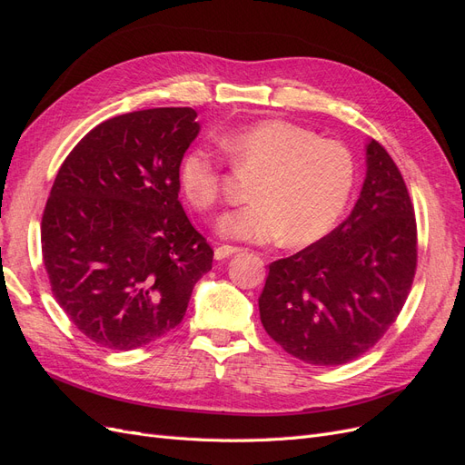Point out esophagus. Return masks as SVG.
<instances>
[{
    "mask_svg": "<svg viewBox=\"0 0 465 465\" xmlns=\"http://www.w3.org/2000/svg\"><path fill=\"white\" fill-rule=\"evenodd\" d=\"M238 252H242V248L223 244V246L215 248V258H217V260H224V258H229V256H232V254H238Z\"/></svg>",
    "mask_w": 465,
    "mask_h": 465,
    "instance_id": "esophagus-1",
    "label": "esophagus"
}]
</instances>
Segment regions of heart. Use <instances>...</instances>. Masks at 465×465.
Wrapping results in <instances>:
<instances>
[{"instance_id": "heart-1", "label": "heart", "mask_w": 465, "mask_h": 465, "mask_svg": "<svg viewBox=\"0 0 465 465\" xmlns=\"http://www.w3.org/2000/svg\"><path fill=\"white\" fill-rule=\"evenodd\" d=\"M236 173L256 178L252 205L223 221L221 231L248 242L289 246L322 241L340 223L355 188L357 166L351 149L337 139L287 120H262L219 139ZM178 184L202 213L223 203L224 173L213 151L195 147L178 166Z\"/></svg>"}]
</instances>
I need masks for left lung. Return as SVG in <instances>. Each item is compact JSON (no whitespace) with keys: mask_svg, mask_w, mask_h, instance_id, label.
<instances>
[{"mask_svg":"<svg viewBox=\"0 0 465 465\" xmlns=\"http://www.w3.org/2000/svg\"><path fill=\"white\" fill-rule=\"evenodd\" d=\"M415 270L410 192L390 153L372 139L351 215L322 241L270 263L260 318L289 355L337 367L367 353L396 322Z\"/></svg>","mask_w":465,"mask_h":465,"instance_id":"1","label":"left lung"}]
</instances>
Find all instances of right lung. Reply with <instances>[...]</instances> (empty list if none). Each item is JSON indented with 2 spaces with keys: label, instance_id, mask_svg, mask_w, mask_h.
I'll use <instances>...</instances> for the list:
<instances>
[{
  "label": "right lung",
  "instance_id": "right-lung-1",
  "mask_svg": "<svg viewBox=\"0 0 465 465\" xmlns=\"http://www.w3.org/2000/svg\"><path fill=\"white\" fill-rule=\"evenodd\" d=\"M193 108H149L93 128L62 163L40 224L54 299L96 345L143 347L174 330L213 248L178 200L200 134Z\"/></svg>",
  "mask_w": 465,
  "mask_h": 465
}]
</instances>
